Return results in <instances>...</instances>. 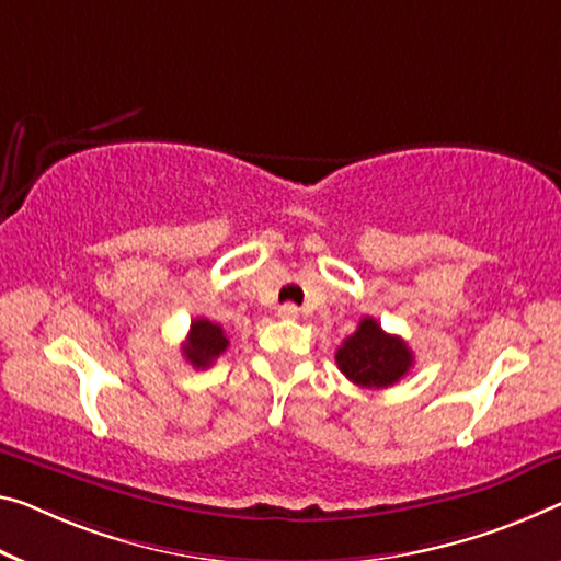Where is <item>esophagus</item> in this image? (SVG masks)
Here are the masks:
<instances>
[{
	"instance_id": "esophagus-1",
	"label": "esophagus",
	"mask_w": 561,
	"mask_h": 561,
	"mask_svg": "<svg viewBox=\"0 0 561 561\" xmlns=\"http://www.w3.org/2000/svg\"><path fill=\"white\" fill-rule=\"evenodd\" d=\"M278 316L280 318H298L300 316V308L296 304H283L278 308Z\"/></svg>"
}]
</instances>
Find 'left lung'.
Instances as JSON below:
<instances>
[{
  "label": "left lung",
  "instance_id": "1",
  "mask_svg": "<svg viewBox=\"0 0 561 561\" xmlns=\"http://www.w3.org/2000/svg\"><path fill=\"white\" fill-rule=\"evenodd\" d=\"M341 374L364 389H386L399 383L413 366V353L401 335L386 333L378 321L366 316L358 329L335 351Z\"/></svg>",
  "mask_w": 561,
  "mask_h": 561
}]
</instances>
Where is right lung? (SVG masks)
Here are the masks:
<instances>
[{"instance_id": "add662e5", "label": "right lung", "mask_w": 561, "mask_h": 561, "mask_svg": "<svg viewBox=\"0 0 561 561\" xmlns=\"http://www.w3.org/2000/svg\"><path fill=\"white\" fill-rule=\"evenodd\" d=\"M228 348L226 331L208 318H195L183 343V356L193 368H208Z\"/></svg>"}]
</instances>
